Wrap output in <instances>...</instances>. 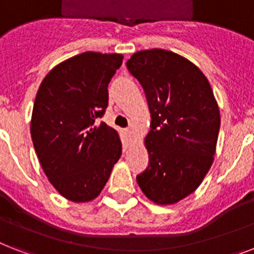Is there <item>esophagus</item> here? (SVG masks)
<instances>
[{
	"label": "esophagus",
	"mask_w": 254,
	"mask_h": 254,
	"mask_svg": "<svg viewBox=\"0 0 254 254\" xmlns=\"http://www.w3.org/2000/svg\"><path fill=\"white\" fill-rule=\"evenodd\" d=\"M124 135L127 138L133 137V130H131V129H125V130H124Z\"/></svg>",
	"instance_id": "34e87169"
}]
</instances>
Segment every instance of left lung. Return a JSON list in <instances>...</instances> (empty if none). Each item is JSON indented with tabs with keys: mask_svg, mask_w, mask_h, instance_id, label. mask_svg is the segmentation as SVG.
Segmentation results:
<instances>
[{
	"mask_svg": "<svg viewBox=\"0 0 254 254\" xmlns=\"http://www.w3.org/2000/svg\"><path fill=\"white\" fill-rule=\"evenodd\" d=\"M127 67L141 83L151 115L148 167L137 183L148 199L172 205L193 193L213 164L219 108L207 78L176 53L141 51Z\"/></svg>",
	"mask_w": 254,
	"mask_h": 254,
	"instance_id": "left-lung-1",
	"label": "left lung"
}]
</instances>
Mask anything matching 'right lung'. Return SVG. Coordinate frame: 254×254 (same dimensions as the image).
<instances>
[{
  "label": "right lung",
  "mask_w": 254,
  "mask_h": 254,
  "mask_svg": "<svg viewBox=\"0 0 254 254\" xmlns=\"http://www.w3.org/2000/svg\"><path fill=\"white\" fill-rule=\"evenodd\" d=\"M121 64L117 53H80L53 67L36 94L31 119L35 151L49 183L70 201L96 198L120 159L119 134L99 119Z\"/></svg>",
  "instance_id": "right-lung-1"
}]
</instances>
